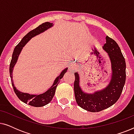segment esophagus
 <instances>
[{"mask_svg":"<svg viewBox=\"0 0 134 134\" xmlns=\"http://www.w3.org/2000/svg\"><path fill=\"white\" fill-rule=\"evenodd\" d=\"M76 68H77V65L76 63H72V65H71L70 66H69V71H71V72H74L76 70Z\"/></svg>","mask_w":134,"mask_h":134,"instance_id":"obj_1","label":"esophagus"}]
</instances>
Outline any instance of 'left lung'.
I'll return each instance as SVG.
<instances>
[{
  "label": "left lung",
  "mask_w": 134,
  "mask_h": 134,
  "mask_svg": "<svg viewBox=\"0 0 134 134\" xmlns=\"http://www.w3.org/2000/svg\"><path fill=\"white\" fill-rule=\"evenodd\" d=\"M105 39L103 49L108 53L112 69L109 85L102 90L87 94L80 88L78 73H74V90L77 103L82 109L91 112H98L113 105L120 98L126 82V62L120 47L112 38L107 36Z\"/></svg>",
  "instance_id": "obj_1"
}]
</instances>
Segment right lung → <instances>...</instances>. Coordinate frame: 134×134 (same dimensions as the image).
<instances>
[{
  "label": "right lung",
  "instance_id": "obj_1",
  "mask_svg": "<svg viewBox=\"0 0 134 134\" xmlns=\"http://www.w3.org/2000/svg\"><path fill=\"white\" fill-rule=\"evenodd\" d=\"M52 26V23H50L49 22H46L44 23H43L42 24L40 25L39 26L36 27V29H34L30 32H29L26 35L24 36L23 39L21 41L19 42V44L16 46L15 48L14 49L13 53L12 55V58L11 60L10 65V75L11 80H12V83L14 91L15 92L16 94L17 95L18 98L22 101L24 102L25 104H28L29 105L34 106V107H43L49 104L51 100H52L53 97H54L55 94V92L56 88L57 87V85L59 83L60 80L63 77L64 74L67 71L68 68H66L60 73V76H58L55 80V81L53 83L52 87L49 88L48 90L46 91L45 93H43V94H39V95H34V94H29L28 93H22L21 91H18L16 87L14 86L13 82L12 80L13 75L12 72L13 70V67L15 65V64L17 62L18 57L21 52V51L23 49V47L24 46L25 44L30 40L31 38L34 37V36L37 35L41 34V33L43 32L44 31L46 30L49 27Z\"/></svg>",
  "mask_w": 134,
  "mask_h": 134
}]
</instances>
